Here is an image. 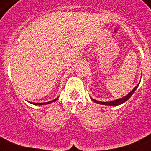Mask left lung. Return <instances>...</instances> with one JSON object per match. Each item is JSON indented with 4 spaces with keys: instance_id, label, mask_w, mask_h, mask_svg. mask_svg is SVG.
<instances>
[{
    "instance_id": "left-lung-1",
    "label": "left lung",
    "mask_w": 151,
    "mask_h": 151,
    "mask_svg": "<svg viewBox=\"0 0 151 151\" xmlns=\"http://www.w3.org/2000/svg\"><path fill=\"white\" fill-rule=\"evenodd\" d=\"M139 85V83L137 84V85L136 86V87H135L134 89H133V90H132L131 92H130L129 94H127V96H124V97H123V98L122 99H116L115 100V101H109V102H102V101H97V100H95L91 98V99L93 100V101H95L96 103H98V104H104V105H111V106H113V105H119V104H123L124 102H125L126 101H127V100L129 99L131 97L132 95L133 94V93L135 92V90H136V88L138 87V86Z\"/></svg>"
}]
</instances>
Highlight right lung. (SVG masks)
Listing matches in <instances>:
<instances>
[{"label": "right lung", "mask_w": 151, "mask_h": 151, "mask_svg": "<svg viewBox=\"0 0 151 151\" xmlns=\"http://www.w3.org/2000/svg\"><path fill=\"white\" fill-rule=\"evenodd\" d=\"M57 99H58V98L55 99H54V100H52V101H48V102H45V103H32V104H35V105H41V104H50V103L53 102V101H56Z\"/></svg>", "instance_id": "obj_1"}]
</instances>
